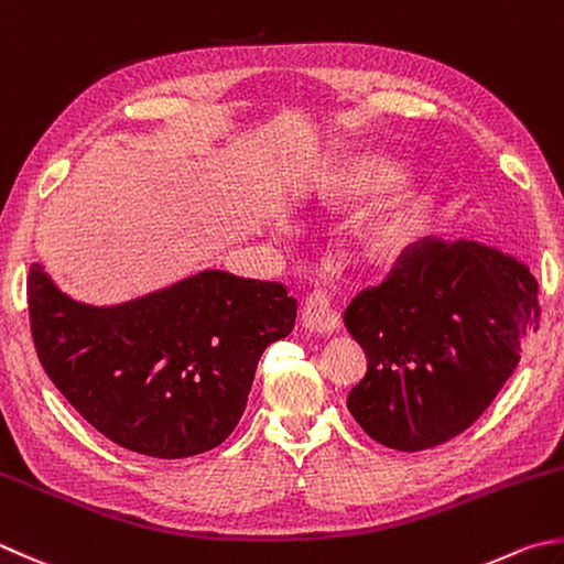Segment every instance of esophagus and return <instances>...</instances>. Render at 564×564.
<instances>
[{"label": "esophagus", "mask_w": 564, "mask_h": 564, "mask_svg": "<svg viewBox=\"0 0 564 564\" xmlns=\"http://www.w3.org/2000/svg\"><path fill=\"white\" fill-rule=\"evenodd\" d=\"M303 327L307 333L319 335V337H327L339 329V313L329 305L327 295L323 291H313L305 295Z\"/></svg>", "instance_id": "34e87169"}]
</instances>
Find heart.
<instances>
[{
	"label": "heart",
	"instance_id": "obj_1",
	"mask_svg": "<svg viewBox=\"0 0 564 564\" xmlns=\"http://www.w3.org/2000/svg\"><path fill=\"white\" fill-rule=\"evenodd\" d=\"M401 178V171L393 165H383L377 171L381 185H391ZM427 217V205L423 197H403L369 227V245L377 253H395L411 247L421 237Z\"/></svg>",
	"mask_w": 564,
	"mask_h": 564
}]
</instances>
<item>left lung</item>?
Here are the masks:
<instances>
[{"instance_id":"1","label":"left lung","mask_w":564,"mask_h":564,"mask_svg":"<svg viewBox=\"0 0 564 564\" xmlns=\"http://www.w3.org/2000/svg\"><path fill=\"white\" fill-rule=\"evenodd\" d=\"M538 319L525 263L477 241H415L345 311L367 355L349 413L391 449L443 445L487 411Z\"/></svg>"}]
</instances>
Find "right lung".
<instances>
[{
  "instance_id": "1",
  "label": "right lung",
  "mask_w": 564,
  "mask_h": 564,
  "mask_svg": "<svg viewBox=\"0 0 564 564\" xmlns=\"http://www.w3.org/2000/svg\"><path fill=\"white\" fill-rule=\"evenodd\" d=\"M31 337L43 371L97 433L147 457H193L237 427L263 349L291 335L275 281L203 271L112 307L77 303L33 263Z\"/></svg>"
}]
</instances>
